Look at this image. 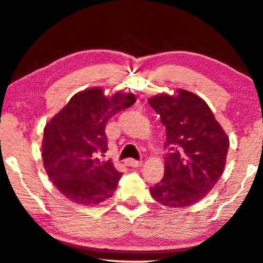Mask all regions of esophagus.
Wrapping results in <instances>:
<instances>
[{"mask_svg":"<svg viewBox=\"0 0 263 263\" xmlns=\"http://www.w3.org/2000/svg\"><path fill=\"white\" fill-rule=\"evenodd\" d=\"M125 164L128 166H140L142 164L141 161H137L133 159H126L125 160Z\"/></svg>","mask_w":263,"mask_h":263,"instance_id":"esophagus-1","label":"esophagus"}]
</instances>
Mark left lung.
Returning a JSON list of instances; mask_svg holds the SVG:
<instances>
[{
  "instance_id": "1",
  "label": "left lung",
  "mask_w": 263,
  "mask_h": 263,
  "mask_svg": "<svg viewBox=\"0 0 263 263\" xmlns=\"http://www.w3.org/2000/svg\"><path fill=\"white\" fill-rule=\"evenodd\" d=\"M148 100L165 126L164 176L151 187L163 206L186 207L201 200L221 177L229 138L208 104L187 90Z\"/></svg>"
}]
</instances>
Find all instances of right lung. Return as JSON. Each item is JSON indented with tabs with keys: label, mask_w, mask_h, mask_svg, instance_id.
Instances as JSON below:
<instances>
[{
	"label": "right lung",
	"mask_w": 263,
	"mask_h": 263,
	"mask_svg": "<svg viewBox=\"0 0 263 263\" xmlns=\"http://www.w3.org/2000/svg\"><path fill=\"white\" fill-rule=\"evenodd\" d=\"M136 102L133 94L110 99L101 88L77 93L47 123L42 142L46 173L60 192L80 204L94 206L111 198L122 173L110 160L104 128L109 119Z\"/></svg>",
	"instance_id": "add662e5"
}]
</instances>
